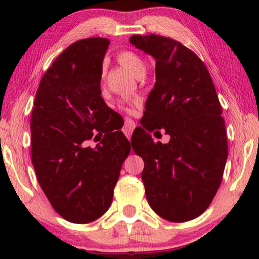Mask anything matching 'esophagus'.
<instances>
[{
  "mask_svg": "<svg viewBox=\"0 0 259 259\" xmlns=\"http://www.w3.org/2000/svg\"><path fill=\"white\" fill-rule=\"evenodd\" d=\"M135 128H136L135 122L130 119H126L124 126H123V133L126 136V138L128 139L131 138V135H133V131L135 130Z\"/></svg>",
  "mask_w": 259,
  "mask_h": 259,
  "instance_id": "obj_1",
  "label": "esophagus"
}]
</instances>
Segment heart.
<instances>
[{
    "mask_svg": "<svg viewBox=\"0 0 259 259\" xmlns=\"http://www.w3.org/2000/svg\"><path fill=\"white\" fill-rule=\"evenodd\" d=\"M117 60H119V63L121 65H123L125 68H128L129 71L136 76L143 75L146 71L145 64H144L143 59L133 51H128V50L120 51L119 54H117ZM119 108L125 112H131V109H133L129 103H121L119 105Z\"/></svg>",
    "mask_w": 259,
    "mask_h": 259,
    "instance_id": "b5f03b06",
    "label": "heart"
}]
</instances>
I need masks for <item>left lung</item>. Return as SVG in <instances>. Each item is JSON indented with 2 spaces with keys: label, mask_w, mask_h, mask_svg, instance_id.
<instances>
[{
  "label": "left lung",
  "mask_w": 259,
  "mask_h": 259,
  "mask_svg": "<svg viewBox=\"0 0 259 259\" xmlns=\"http://www.w3.org/2000/svg\"><path fill=\"white\" fill-rule=\"evenodd\" d=\"M129 40L155 59L156 82L146 100L143 128L131 138L145 164L147 201L166 221H191L211 203L229 154L212 78L203 61L181 42L155 34ZM154 128H164L170 142H153L147 132Z\"/></svg>",
  "instance_id": "obj_1"
}]
</instances>
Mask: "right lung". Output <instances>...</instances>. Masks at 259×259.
I'll return each instance as SVG.
<instances>
[{
    "label": "right lung",
    "instance_id": "add662e5",
    "mask_svg": "<svg viewBox=\"0 0 259 259\" xmlns=\"http://www.w3.org/2000/svg\"><path fill=\"white\" fill-rule=\"evenodd\" d=\"M108 46L107 38L90 37L61 52L42 77L30 119L38 184L56 211L75 224L106 212L130 153L122 131L105 123L109 108L100 80ZM96 132L105 135L93 149L87 140Z\"/></svg>",
    "mask_w": 259,
    "mask_h": 259
}]
</instances>
